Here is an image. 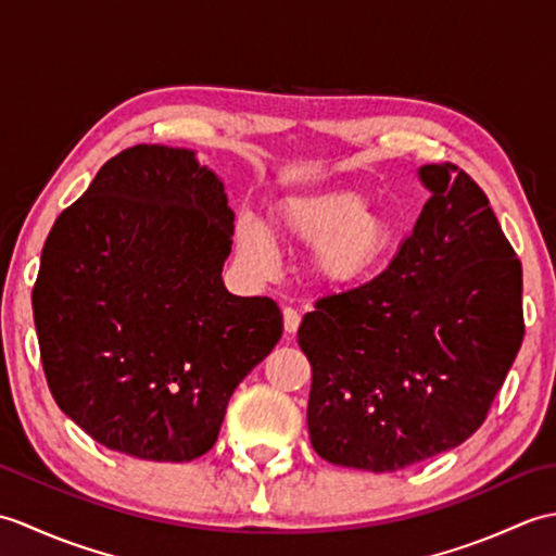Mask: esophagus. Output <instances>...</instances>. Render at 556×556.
Segmentation results:
<instances>
[{
    "label": "esophagus",
    "mask_w": 556,
    "mask_h": 556,
    "mask_svg": "<svg viewBox=\"0 0 556 556\" xmlns=\"http://www.w3.org/2000/svg\"><path fill=\"white\" fill-rule=\"evenodd\" d=\"M299 325H301V313L293 311V308H285V332H287V339H291L293 334L299 332Z\"/></svg>",
    "instance_id": "1"
}]
</instances>
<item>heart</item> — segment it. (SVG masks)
Here are the masks:
<instances>
[{
  "label": "heart",
  "mask_w": 556,
  "mask_h": 556,
  "mask_svg": "<svg viewBox=\"0 0 556 556\" xmlns=\"http://www.w3.org/2000/svg\"><path fill=\"white\" fill-rule=\"evenodd\" d=\"M275 227L291 243L315 245L313 271L329 287L365 285L384 267L396 245L394 224L370 210L368 198L356 191L289 200L277 210ZM236 245L251 267L271 265L267 231L255 219L239 222Z\"/></svg>",
  "instance_id": "1"
}]
</instances>
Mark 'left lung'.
I'll list each match as a JSON object with an SVG mask.
<instances>
[{
    "label": "left lung",
    "mask_w": 556,
    "mask_h": 556,
    "mask_svg": "<svg viewBox=\"0 0 556 556\" xmlns=\"http://www.w3.org/2000/svg\"><path fill=\"white\" fill-rule=\"evenodd\" d=\"M430 200L380 277L315 303L308 432L329 464L392 473L473 434L523 341V271L480 186L422 164Z\"/></svg>",
    "instance_id": "8db88e82"
}]
</instances>
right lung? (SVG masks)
<instances>
[{"label":"right lung","mask_w":556,"mask_h":556,"mask_svg":"<svg viewBox=\"0 0 556 556\" xmlns=\"http://www.w3.org/2000/svg\"><path fill=\"white\" fill-rule=\"evenodd\" d=\"M233 210L188 148L112 157L47 236L33 315L47 384L92 440L146 460L217 442L233 389L281 337L271 299L233 296Z\"/></svg>","instance_id":"right-lung-1"}]
</instances>
